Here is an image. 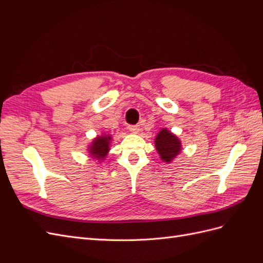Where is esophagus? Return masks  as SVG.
<instances>
[{
  "label": "esophagus",
  "mask_w": 263,
  "mask_h": 263,
  "mask_svg": "<svg viewBox=\"0 0 263 263\" xmlns=\"http://www.w3.org/2000/svg\"><path fill=\"white\" fill-rule=\"evenodd\" d=\"M128 129H129V132H132L133 134H139L140 130H141L140 127H139L138 125H136V126H129Z\"/></svg>",
  "instance_id": "obj_1"
}]
</instances>
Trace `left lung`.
Wrapping results in <instances>:
<instances>
[{
    "label": "left lung",
    "instance_id": "left-lung-1",
    "mask_svg": "<svg viewBox=\"0 0 263 263\" xmlns=\"http://www.w3.org/2000/svg\"><path fill=\"white\" fill-rule=\"evenodd\" d=\"M155 148L160 160L166 164L172 163L182 153V140L176 134L163 127L155 137Z\"/></svg>",
    "mask_w": 263,
    "mask_h": 263
}]
</instances>
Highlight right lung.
<instances>
[{"mask_svg": "<svg viewBox=\"0 0 263 263\" xmlns=\"http://www.w3.org/2000/svg\"><path fill=\"white\" fill-rule=\"evenodd\" d=\"M113 136L109 133H101L97 135L86 146V153L89 158L98 164L105 161L110 150Z\"/></svg>", "mask_w": 263, "mask_h": 263, "instance_id": "add662e5", "label": "right lung"}]
</instances>
